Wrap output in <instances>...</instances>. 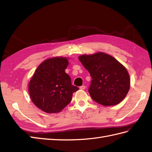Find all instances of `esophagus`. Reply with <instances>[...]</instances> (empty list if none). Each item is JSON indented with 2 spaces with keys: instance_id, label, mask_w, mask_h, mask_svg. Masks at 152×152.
<instances>
[{
  "instance_id": "obj_1",
  "label": "esophagus",
  "mask_w": 152,
  "mask_h": 152,
  "mask_svg": "<svg viewBox=\"0 0 152 152\" xmlns=\"http://www.w3.org/2000/svg\"><path fill=\"white\" fill-rule=\"evenodd\" d=\"M80 89H82V90H84L86 89V86H82L80 87Z\"/></svg>"
}]
</instances>
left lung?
I'll use <instances>...</instances> for the list:
<instances>
[{
    "label": "left lung",
    "instance_id": "left-lung-1",
    "mask_svg": "<svg viewBox=\"0 0 152 152\" xmlns=\"http://www.w3.org/2000/svg\"><path fill=\"white\" fill-rule=\"evenodd\" d=\"M78 59L92 78L88 92L93 101L106 106L124 100L130 88L129 75L124 66L102 52L83 55Z\"/></svg>",
    "mask_w": 152,
    "mask_h": 152
}]
</instances>
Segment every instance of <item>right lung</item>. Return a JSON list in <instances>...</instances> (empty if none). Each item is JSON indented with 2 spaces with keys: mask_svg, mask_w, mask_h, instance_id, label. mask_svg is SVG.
Masks as SVG:
<instances>
[{
  "mask_svg": "<svg viewBox=\"0 0 152 152\" xmlns=\"http://www.w3.org/2000/svg\"><path fill=\"white\" fill-rule=\"evenodd\" d=\"M66 58L53 57L44 61L37 69L28 84V92L34 104L47 113L61 112L69 104L78 87L72 85L64 70Z\"/></svg>",
  "mask_w": 152,
  "mask_h": 152,
  "instance_id": "1",
  "label": "right lung"
}]
</instances>
